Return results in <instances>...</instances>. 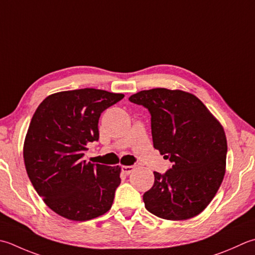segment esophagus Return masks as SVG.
Here are the masks:
<instances>
[{"label": "esophagus", "instance_id": "esophagus-1", "mask_svg": "<svg viewBox=\"0 0 255 255\" xmlns=\"http://www.w3.org/2000/svg\"><path fill=\"white\" fill-rule=\"evenodd\" d=\"M133 170H134V167H132V166H123L122 167V172L124 174H129V173H131Z\"/></svg>", "mask_w": 255, "mask_h": 255}]
</instances>
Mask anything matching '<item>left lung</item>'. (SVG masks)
Returning <instances> with one entry per match:
<instances>
[{
	"instance_id": "obj_1",
	"label": "left lung",
	"mask_w": 255,
	"mask_h": 255,
	"mask_svg": "<svg viewBox=\"0 0 255 255\" xmlns=\"http://www.w3.org/2000/svg\"><path fill=\"white\" fill-rule=\"evenodd\" d=\"M151 115L153 147L172 168L154 171L153 186L143 193L149 212L166 220H187L211 202L226 173L223 127L194 95L153 88L129 97Z\"/></svg>"
}]
</instances>
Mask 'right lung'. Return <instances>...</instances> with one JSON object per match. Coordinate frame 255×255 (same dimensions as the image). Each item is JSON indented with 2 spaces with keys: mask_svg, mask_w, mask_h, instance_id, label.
I'll return each mask as SVG.
<instances>
[{
  "mask_svg": "<svg viewBox=\"0 0 255 255\" xmlns=\"http://www.w3.org/2000/svg\"><path fill=\"white\" fill-rule=\"evenodd\" d=\"M123 94L83 88L49 95L39 104L24 141L29 180L61 217L87 221L112 208L121 167L83 160L87 143L99 139L101 114Z\"/></svg>",
  "mask_w": 255,
  "mask_h": 255,
  "instance_id": "1",
  "label": "right lung"
}]
</instances>
